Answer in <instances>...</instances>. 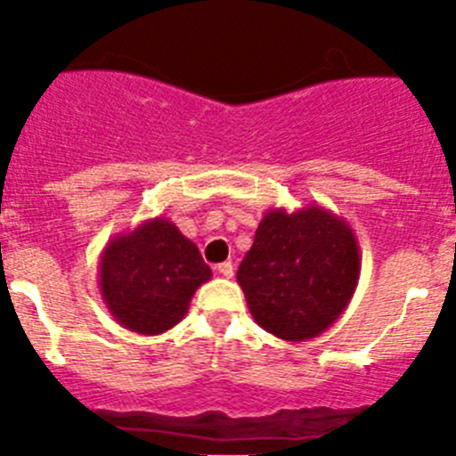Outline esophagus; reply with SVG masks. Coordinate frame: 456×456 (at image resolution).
Segmentation results:
<instances>
[{"label": "esophagus", "mask_w": 456, "mask_h": 456, "mask_svg": "<svg viewBox=\"0 0 456 456\" xmlns=\"http://www.w3.org/2000/svg\"><path fill=\"white\" fill-rule=\"evenodd\" d=\"M216 270H218L220 274L224 276V279H232V276H233V265L229 261L227 263H220V265L216 267Z\"/></svg>", "instance_id": "esophagus-1"}]
</instances>
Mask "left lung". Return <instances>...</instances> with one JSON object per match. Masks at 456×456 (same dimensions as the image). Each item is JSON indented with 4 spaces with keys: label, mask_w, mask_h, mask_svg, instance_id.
<instances>
[{
    "label": "left lung",
    "mask_w": 456,
    "mask_h": 456,
    "mask_svg": "<svg viewBox=\"0 0 456 456\" xmlns=\"http://www.w3.org/2000/svg\"><path fill=\"white\" fill-rule=\"evenodd\" d=\"M360 245L342 216L322 204L270 208L238 267L254 322L286 342L335 324L360 279Z\"/></svg>",
    "instance_id": "left-lung-1"
}]
</instances>
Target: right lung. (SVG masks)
I'll return each mask as SVG.
<instances>
[{
	"label": "right lung",
	"instance_id": "right-lung-1",
	"mask_svg": "<svg viewBox=\"0 0 456 456\" xmlns=\"http://www.w3.org/2000/svg\"><path fill=\"white\" fill-rule=\"evenodd\" d=\"M208 279L211 267L198 245L161 216L117 233L101 252V299L123 329L139 335H161L180 324Z\"/></svg>",
	"mask_w": 456,
	"mask_h": 456
}]
</instances>
